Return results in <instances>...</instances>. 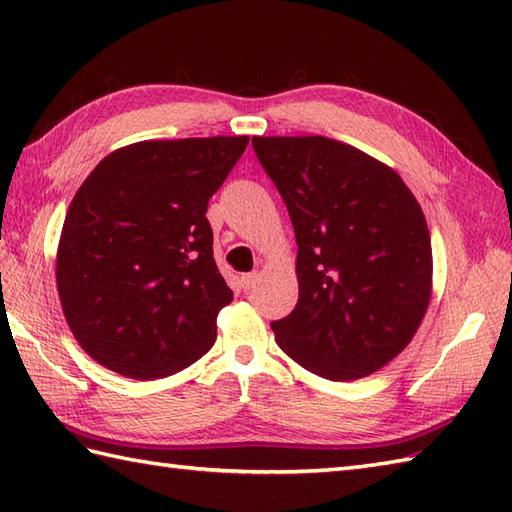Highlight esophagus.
I'll use <instances>...</instances> for the list:
<instances>
[{"mask_svg": "<svg viewBox=\"0 0 512 512\" xmlns=\"http://www.w3.org/2000/svg\"><path fill=\"white\" fill-rule=\"evenodd\" d=\"M255 281H257V273H248V275H242V279H239V286H242L244 292H248L250 288L255 286Z\"/></svg>", "mask_w": 512, "mask_h": 512, "instance_id": "esophagus-1", "label": "esophagus"}]
</instances>
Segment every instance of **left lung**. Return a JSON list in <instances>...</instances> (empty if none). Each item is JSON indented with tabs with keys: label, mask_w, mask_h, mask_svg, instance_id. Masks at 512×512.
Masks as SVG:
<instances>
[{
	"label": "left lung",
	"mask_w": 512,
	"mask_h": 512,
	"mask_svg": "<svg viewBox=\"0 0 512 512\" xmlns=\"http://www.w3.org/2000/svg\"><path fill=\"white\" fill-rule=\"evenodd\" d=\"M297 237L299 301L273 321L308 372L356 380L396 358L431 299L427 220L394 169L325 136H255Z\"/></svg>",
	"instance_id": "left-lung-1"
}]
</instances>
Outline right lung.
Listing matches in <instances>:
<instances>
[{
  "mask_svg": "<svg viewBox=\"0 0 512 512\" xmlns=\"http://www.w3.org/2000/svg\"><path fill=\"white\" fill-rule=\"evenodd\" d=\"M246 145L248 136L145 140L103 158L76 191L57 288L96 363L151 380L211 350L233 292L215 266L206 206Z\"/></svg>",
  "mask_w": 512,
  "mask_h": 512,
  "instance_id": "add662e5",
  "label": "right lung"
}]
</instances>
